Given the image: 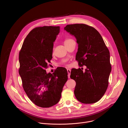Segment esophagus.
<instances>
[{
	"label": "esophagus",
	"mask_w": 128,
	"mask_h": 128,
	"mask_svg": "<svg viewBox=\"0 0 128 128\" xmlns=\"http://www.w3.org/2000/svg\"><path fill=\"white\" fill-rule=\"evenodd\" d=\"M67 72H68V78H70V76L71 70L70 69H67Z\"/></svg>",
	"instance_id": "esophagus-1"
}]
</instances>
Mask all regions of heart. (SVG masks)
Here are the masks:
<instances>
[{
	"mask_svg": "<svg viewBox=\"0 0 128 128\" xmlns=\"http://www.w3.org/2000/svg\"><path fill=\"white\" fill-rule=\"evenodd\" d=\"M72 41H74V40H72V39H70V38H69V39H66V40H64V42L65 46L68 44H69V43H70V42H71Z\"/></svg>",
	"mask_w": 128,
	"mask_h": 128,
	"instance_id": "obj_1",
	"label": "heart"
}]
</instances>
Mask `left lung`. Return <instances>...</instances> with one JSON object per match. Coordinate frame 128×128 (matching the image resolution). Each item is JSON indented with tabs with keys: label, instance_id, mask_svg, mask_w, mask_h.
<instances>
[{
	"label": "left lung",
	"instance_id": "1",
	"mask_svg": "<svg viewBox=\"0 0 128 128\" xmlns=\"http://www.w3.org/2000/svg\"><path fill=\"white\" fill-rule=\"evenodd\" d=\"M64 30L74 36L78 44L76 54L80 68L71 70L70 78L76 82L74 95L80 102L92 104L104 95L112 71L110 53L101 35L94 28L83 24L67 25Z\"/></svg>",
	"mask_w": 128,
	"mask_h": 128
}]
</instances>
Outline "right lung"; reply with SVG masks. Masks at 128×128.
I'll return each mask as SVG.
<instances>
[{"instance_id": "obj_1", "label": "right lung", "mask_w": 128, "mask_h": 128, "mask_svg": "<svg viewBox=\"0 0 128 128\" xmlns=\"http://www.w3.org/2000/svg\"><path fill=\"white\" fill-rule=\"evenodd\" d=\"M59 32V26L33 29L26 36L19 53V72L23 88L30 100L40 107H50L58 103L68 80L64 67L52 74L45 70L52 58L54 42Z\"/></svg>"}]
</instances>
